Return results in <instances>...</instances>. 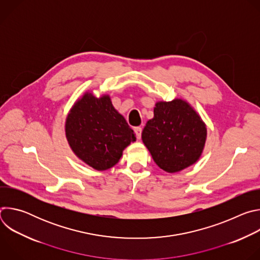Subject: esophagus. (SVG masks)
<instances>
[{
    "label": "esophagus",
    "instance_id": "34e87169",
    "mask_svg": "<svg viewBox=\"0 0 260 260\" xmlns=\"http://www.w3.org/2000/svg\"><path fill=\"white\" fill-rule=\"evenodd\" d=\"M135 133H136V136H137V139L140 140L141 139V135H142V127L138 126V127H135Z\"/></svg>",
    "mask_w": 260,
    "mask_h": 260
}]
</instances>
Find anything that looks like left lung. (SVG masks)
<instances>
[{
    "label": "left lung",
    "instance_id": "obj_1",
    "mask_svg": "<svg viewBox=\"0 0 260 260\" xmlns=\"http://www.w3.org/2000/svg\"><path fill=\"white\" fill-rule=\"evenodd\" d=\"M207 127L196 110L184 100L157 102L154 116L148 120L142 140L154 162L168 173L196 164L204 150Z\"/></svg>",
    "mask_w": 260,
    "mask_h": 260
}]
</instances>
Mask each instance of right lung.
<instances>
[{
    "label": "right lung",
    "instance_id": "right-lung-1",
    "mask_svg": "<svg viewBox=\"0 0 260 260\" xmlns=\"http://www.w3.org/2000/svg\"><path fill=\"white\" fill-rule=\"evenodd\" d=\"M64 131L73 152L96 171L114 167L136 141L134 131L107 94L95 98L85 92L70 110Z\"/></svg>",
    "mask_w": 260,
    "mask_h": 260
}]
</instances>
